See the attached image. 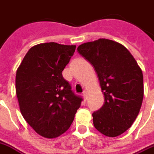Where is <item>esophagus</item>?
I'll return each mask as SVG.
<instances>
[{
	"label": "esophagus",
	"mask_w": 154,
	"mask_h": 154,
	"mask_svg": "<svg viewBox=\"0 0 154 154\" xmlns=\"http://www.w3.org/2000/svg\"><path fill=\"white\" fill-rule=\"evenodd\" d=\"M83 97L85 98V100H86V99H87V92H86L85 91H84L83 92Z\"/></svg>",
	"instance_id": "esophagus-1"
}]
</instances>
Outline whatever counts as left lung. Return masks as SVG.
I'll list each match as a JSON object with an SVG mask.
<instances>
[{
	"instance_id": "1",
	"label": "left lung",
	"mask_w": 154,
	"mask_h": 154,
	"mask_svg": "<svg viewBox=\"0 0 154 154\" xmlns=\"http://www.w3.org/2000/svg\"><path fill=\"white\" fill-rule=\"evenodd\" d=\"M77 51L93 66L104 96L103 105L92 113L95 128L108 137L120 135L133 124L142 106V69L124 46L107 38L83 43Z\"/></svg>"
}]
</instances>
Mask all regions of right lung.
Returning <instances> with one entry per match:
<instances>
[{"instance_id":"add662e5","label":"right lung","mask_w":154,"mask_h":154,"mask_svg":"<svg viewBox=\"0 0 154 154\" xmlns=\"http://www.w3.org/2000/svg\"><path fill=\"white\" fill-rule=\"evenodd\" d=\"M76 46L46 42L27 51L16 70V92L26 122L39 135L57 138L72 124L83 99L62 72Z\"/></svg>"}]
</instances>
